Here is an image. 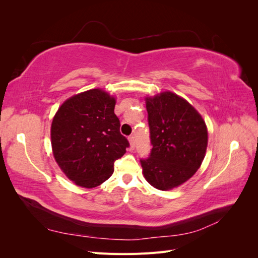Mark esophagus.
<instances>
[{"instance_id":"esophagus-1","label":"esophagus","mask_w":258,"mask_h":258,"mask_svg":"<svg viewBox=\"0 0 258 258\" xmlns=\"http://www.w3.org/2000/svg\"><path fill=\"white\" fill-rule=\"evenodd\" d=\"M128 140H129V143H130V148H131V150H135V137L130 136L128 138Z\"/></svg>"}]
</instances>
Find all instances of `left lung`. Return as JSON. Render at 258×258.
<instances>
[{"label":"left lung","mask_w":258,"mask_h":258,"mask_svg":"<svg viewBox=\"0 0 258 258\" xmlns=\"http://www.w3.org/2000/svg\"><path fill=\"white\" fill-rule=\"evenodd\" d=\"M146 110L153 145L140 159L146 181L160 190L189 179L201 166L208 146V130L201 115L173 92L147 97Z\"/></svg>","instance_id":"obj_1"}]
</instances>
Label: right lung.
<instances>
[{
  "label": "right lung",
  "instance_id": "1",
  "mask_svg": "<svg viewBox=\"0 0 258 258\" xmlns=\"http://www.w3.org/2000/svg\"><path fill=\"white\" fill-rule=\"evenodd\" d=\"M116 101L102 89H91L68 99L51 123L53 157L76 185L92 188L114 172L129 142L114 113Z\"/></svg>",
  "mask_w": 258,
  "mask_h": 258
}]
</instances>
